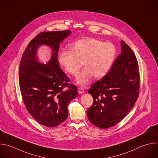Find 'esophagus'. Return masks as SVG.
Here are the masks:
<instances>
[{"label":"esophagus","mask_w":158,"mask_h":158,"mask_svg":"<svg viewBox=\"0 0 158 158\" xmlns=\"http://www.w3.org/2000/svg\"><path fill=\"white\" fill-rule=\"evenodd\" d=\"M78 92L79 94H82L84 93V90L82 88H79L78 89Z\"/></svg>","instance_id":"1"}]
</instances>
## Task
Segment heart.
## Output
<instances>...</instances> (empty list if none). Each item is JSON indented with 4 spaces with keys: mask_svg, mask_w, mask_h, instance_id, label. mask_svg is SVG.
I'll list each match as a JSON object with an SVG mask.
<instances>
[{
    "mask_svg": "<svg viewBox=\"0 0 158 158\" xmlns=\"http://www.w3.org/2000/svg\"><path fill=\"white\" fill-rule=\"evenodd\" d=\"M117 55L115 46L110 42L95 38H84L75 42L71 49L63 50L58 60L69 74L76 76L82 66L85 68L76 79L78 85L84 86L92 76L100 79L110 70Z\"/></svg>",
    "mask_w": 158,
    "mask_h": 158,
    "instance_id": "b5f03b06",
    "label": "heart"
}]
</instances>
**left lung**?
Masks as SVG:
<instances>
[{
	"instance_id": "1",
	"label": "left lung",
	"mask_w": 158,
	"mask_h": 158,
	"mask_svg": "<svg viewBox=\"0 0 158 158\" xmlns=\"http://www.w3.org/2000/svg\"><path fill=\"white\" fill-rule=\"evenodd\" d=\"M121 51L110 71L88 90L94 98L92 106L87 110L88 119L103 129L122 121L134 106L139 94L136 58L123 41H121Z\"/></svg>"
}]
</instances>
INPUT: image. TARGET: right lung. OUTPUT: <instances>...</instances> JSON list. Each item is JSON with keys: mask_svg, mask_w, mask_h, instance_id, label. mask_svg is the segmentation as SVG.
<instances>
[{"mask_svg": "<svg viewBox=\"0 0 158 158\" xmlns=\"http://www.w3.org/2000/svg\"><path fill=\"white\" fill-rule=\"evenodd\" d=\"M71 34L69 30L40 33L29 43L20 61L19 85L24 104L34 119L46 127H56L66 120L68 105L78 95L77 87L68 83L58 60L60 43ZM43 45L51 50L46 65L37 57Z\"/></svg>", "mask_w": 158, "mask_h": 158, "instance_id": "obj_1", "label": "right lung"}]
</instances>
